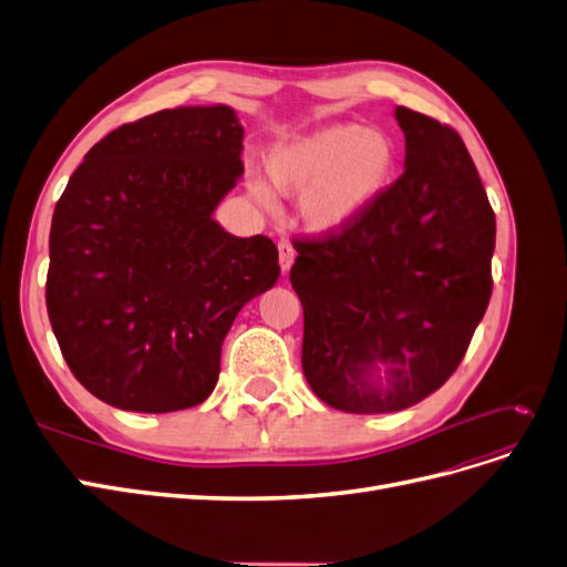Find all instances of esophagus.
Returning a JSON list of instances; mask_svg holds the SVG:
<instances>
[{
  "mask_svg": "<svg viewBox=\"0 0 567 567\" xmlns=\"http://www.w3.org/2000/svg\"><path fill=\"white\" fill-rule=\"evenodd\" d=\"M293 260H296V248L290 241H281L279 244V265H281V271L286 274L290 267H293Z\"/></svg>",
  "mask_w": 567,
  "mask_h": 567,
  "instance_id": "34e87169",
  "label": "esophagus"
}]
</instances>
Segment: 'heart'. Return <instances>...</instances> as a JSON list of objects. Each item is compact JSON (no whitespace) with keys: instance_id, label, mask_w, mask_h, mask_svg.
I'll use <instances>...</instances> for the list:
<instances>
[{"instance_id":"b5f03b06","label":"heart","mask_w":567,"mask_h":567,"mask_svg":"<svg viewBox=\"0 0 567 567\" xmlns=\"http://www.w3.org/2000/svg\"><path fill=\"white\" fill-rule=\"evenodd\" d=\"M398 146L381 130L333 123L271 146L248 194L271 208L277 192L302 196L300 215L315 234H340L362 219L398 175Z\"/></svg>"}]
</instances>
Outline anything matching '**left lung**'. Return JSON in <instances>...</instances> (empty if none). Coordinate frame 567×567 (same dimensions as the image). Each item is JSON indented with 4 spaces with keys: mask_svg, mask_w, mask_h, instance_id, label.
I'll use <instances>...</instances> for the list:
<instances>
[{
    "mask_svg": "<svg viewBox=\"0 0 567 567\" xmlns=\"http://www.w3.org/2000/svg\"><path fill=\"white\" fill-rule=\"evenodd\" d=\"M404 173L340 236L296 241L302 371L348 414L419 404L456 371L492 296L496 221L461 136L411 109Z\"/></svg>",
    "mask_w": 567,
    "mask_h": 567,
    "instance_id": "left-lung-1",
    "label": "left lung"
}]
</instances>
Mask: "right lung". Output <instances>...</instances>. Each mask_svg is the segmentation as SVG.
<instances>
[{
  "mask_svg": "<svg viewBox=\"0 0 567 567\" xmlns=\"http://www.w3.org/2000/svg\"><path fill=\"white\" fill-rule=\"evenodd\" d=\"M227 104L146 115L90 148L56 203L47 312L94 398L167 414L210 398L236 315L277 284L271 238L215 219L244 175Z\"/></svg>",
  "mask_w": 567,
  "mask_h": 567,
  "instance_id": "add662e5",
  "label": "right lung"
}]
</instances>
